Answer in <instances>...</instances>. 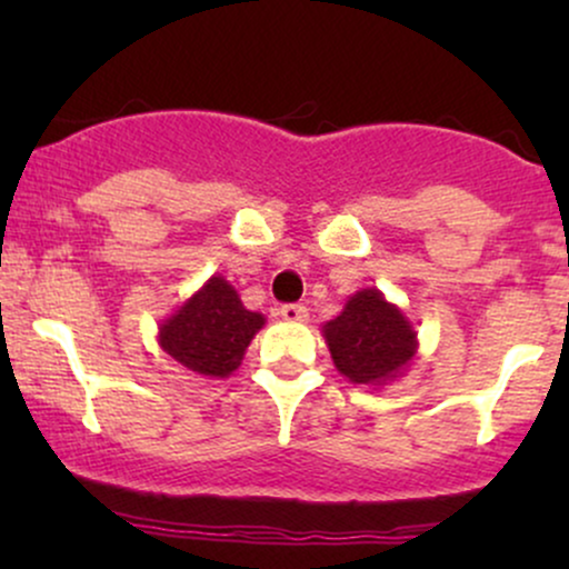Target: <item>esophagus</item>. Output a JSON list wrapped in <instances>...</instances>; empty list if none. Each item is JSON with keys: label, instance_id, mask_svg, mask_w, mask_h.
I'll return each mask as SVG.
<instances>
[{"label": "esophagus", "instance_id": "34e87169", "mask_svg": "<svg viewBox=\"0 0 569 569\" xmlns=\"http://www.w3.org/2000/svg\"><path fill=\"white\" fill-rule=\"evenodd\" d=\"M278 316L289 323H305L307 321V307L305 305H283Z\"/></svg>", "mask_w": 569, "mask_h": 569}]
</instances>
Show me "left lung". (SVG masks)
<instances>
[{"label":"left lung","instance_id":"left-lung-1","mask_svg":"<svg viewBox=\"0 0 569 569\" xmlns=\"http://www.w3.org/2000/svg\"><path fill=\"white\" fill-rule=\"evenodd\" d=\"M321 335L339 375L367 388H385L403 377L420 348L401 307L375 286L352 293L342 312L323 323Z\"/></svg>","mask_w":569,"mask_h":569}]
</instances>
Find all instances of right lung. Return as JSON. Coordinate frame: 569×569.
I'll use <instances>...</instances> for the list:
<instances>
[{
  "label": "right lung",
  "mask_w": 569,
  "mask_h": 569,
  "mask_svg": "<svg viewBox=\"0 0 569 569\" xmlns=\"http://www.w3.org/2000/svg\"><path fill=\"white\" fill-rule=\"evenodd\" d=\"M264 326L262 312L246 310L230 280L211 276L158 326L160 348L194 375L224 380L243 361Z\"/></svg>",
  "instance_id": "obj_1"
}]
</instances>
